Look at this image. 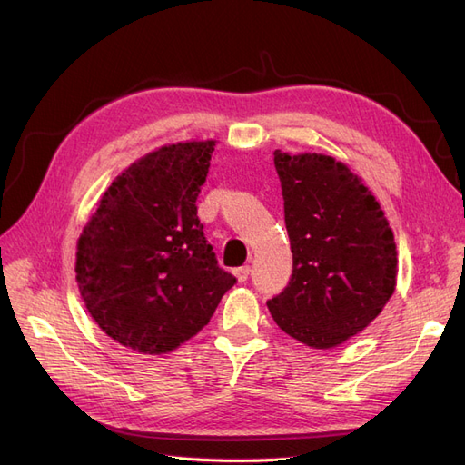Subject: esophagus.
<instances>
[{"label":"esophagus","mask_w":465,"mask_h":465,"mask_svg":"<svg viewBox=\"0 0 465 465\" xmlns=\"http://www.w3.org/2000/svg\"><path fill=\"white\" fill-rule=\"evenodd\" d=\"M234 275H236V279H238V281H241V283H244V281H248V275H250V265L236 267V270H234Z\"/></svg>","instance_id":"obj_1"}]
</instances>
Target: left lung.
Here are the masks:
<instances>
[{
  "mask_svg": "<svg viewBox=\"0 0 465 465\" xmlns=\"http://www.w3.org/2000/svg\"><path fill=\"white\" fill-rule=\"evenodd\" d=\"M292 252L289 285L267 301L277 326L330 349L382 312L396 289L398 252L374 195L326 154L273 153Z\"/></svg>",
  "mask_w": 465,
  "mask_h": 465,
  "instance_id": "obj_1",
  "label": "left lung"
}]
</instances>
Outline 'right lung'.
<instances>
[{"instance_id":"obj_1","label":"right lung","mask_w":465,"mask_h":465,"mask_svg":"<svg viewBox=\"0 0 465 465\" xmlns=\"http://www.w3.org/2000/svg\"><path fill=\"white\" fill-rule=\"evenodd\" d=\"M215 142L145 154L112 182L77 242L81 297L101 330L161 355L213 316L236 277L217 263L195 200Z\"/></svg>"}]
</instances>
